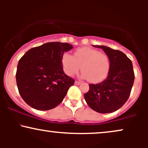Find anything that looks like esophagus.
<instances>
[{"label":"esophagus","instance_id":"34e87169","mask_svg":"<svg viewBox=\"0 0 148 148\" xmlns=\"http://www.w3.org/2000/svg\"><path fill=\"white\" fill-rule=\"evenodd\" d=\"M81 84V81H75V84L76 85H79Z\"/></svg>","mask_w":148,"mask_h":148}]
</instances>
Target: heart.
<instances>
[{"label": "heart", "instance_id": "1", "mask_svg": "<svg viewBox=\"0 0 148 148\" xmlns=\"http://www.w3.org/2000/svg\"><path fill=\"white\" fill-rule=\"evenodd\" d=\"M62 64L65 74H76L81 69L82 76L89 82L98 83L108 75L110 69V59L105 53L97 49L82 47L74 53V56L65 53L62 55Z\"/></svg>", "mask_w": 148, "mask_h": 148}]
</instances>
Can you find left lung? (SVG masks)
I'll use <instances>...</instances> for the list:
<instances>
[{
	"mask_svg": "<svg viewBox=\"0 0 148 148\" xmlns=\"http://www.w3.org/2000/svg\"><path fill=\"white\" fill-rule=\"evenodd\" d=\"M101 49L110 59V69L106 79L97 84H89V90L84 95L86 103L100 113L114 112L126 103L134 81L132 61L124 53L105 46Z\"/></svg>",
	"mask_w": 148,
	"mask_h": 148,
	"instance_id": "1",
	"label": "left lung"
}]
</instances>
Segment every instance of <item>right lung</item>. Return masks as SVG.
Wrapping results in <instances>:
<instances>
[{
  "instance_id": "obj_1",
  "label": "right lung",
  "mask_w": 148,
  "mask_h": 148,
  "mask_svg": "<svg viewBox=\"0 0 148 148\" xmlns=\"http://www.w3.org/2000/svg\"><path fill=\"white\" fill-rule=\"evenodd\" d=\"M73 48L68 43L48 42L28 50L21 58L16 73L20 95L32 108L52 109L60 104L74 80L64 74V52Z\"/></svg>"
}]
</instances>
